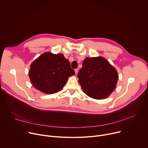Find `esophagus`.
Here are the masks:
<instances>
[{
	"label": "esophagus",
	"instance_id": "1",
	"mask_svg": "<svg viewBox=\"0 0 148 148\" xmlns=\"http://www.w3.org/2000/svg\"><path fill=\"white\" fill-rule=\"evenodd\" d=\"M78 72V69H75V74H77Z\"/></svg>",
	"mask_w": 148,
	"mask_h": 148
}]
</instances>
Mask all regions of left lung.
Returning a JSON list of instances; mask_svg holds the SVG:
<instances>
[{
    "label": "left lung",
    "instance_id": "1",
    "mask_svg": "<svg viewBox=\"0 0 148 148\" xmlns=\"http://www.w3.org/2000/svg\"><path fill=\"white\" fill-rule=\"evenodd\" d=\"M77 76L84 92L97 99L107 98L114 90L118 79L116 70L101 57L84 59Z\"/></svg>",
    "mask_w": 148,
    "mask_h": 148
}]
</instances>
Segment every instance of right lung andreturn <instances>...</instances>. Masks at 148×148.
Returning a JSON list of instances; mask_svg holds the SVG:
<instances>
[{
    "label": "right lung",
    "mask_w": 148,
    "mask_h": 148,
    "mask_svg": "<svg viewBox=\"0 0 148 148\" xmlns=\"http://www.w3.org/2000/svg\"><path fill=\"white\" fill-rule=\"evenodd\" d=\"M69 60L62 54L45 53L35 60L29 73L34 87L46 94L60 91L67 82L69 77L74 75Z\"/></svg>",
    "instance_id": "right-lung-1"
}]
</instances>
